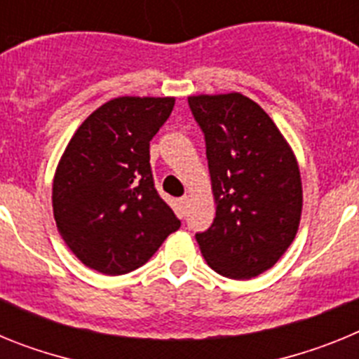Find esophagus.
Instances as JSON below:
<instances>
[{
	"label": "esophagus",
	"instance_id": "1",
	"mask_svg": "<svg viewBox=\"0 0 359 359\" xmlns=\"http://www.w3.org/2000/svg\"><path fill=\"white\" fill-rule=\"evenodd\" d=\"M180 207H182L183 214H185V212L189 210V207H190V198H189V196H183V198L180 199Z\"/></svg>",
	"mask_w": 359,
	"mask_h": 359
}]
</instances>
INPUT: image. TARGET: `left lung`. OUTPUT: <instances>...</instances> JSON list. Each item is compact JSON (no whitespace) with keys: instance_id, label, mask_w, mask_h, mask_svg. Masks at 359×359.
<instances>
[{"instance_id":"1","label":"left lung","mask_w":359,"mask_h":359,"mask_svg":"<svg viewBox=\"0 0 359 359\" xmlns=\"http://www.w3.org/2000/svg\"><path fill=\"white\" fill-rule=\"evenodd\" d=\"M205 133L215 203L212 226L196 236L224 277L252 278L277 264L300 224L302 180L293 149L269 115L243 93L189 97Z\"/></svg>"}]
</instances>
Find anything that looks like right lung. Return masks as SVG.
<instances>
[{
	"label": "right lung",
	"instance_id": "add662e5",
	"mask_svg": "<svg viewBox=\"0 0 359 359\" xmlns=\"http://www.w3.org/2000/svg\"><path fill=\"white\" fill-rule=\"evenodd\" d=\"M174 97H116L79 126L57 163V230L88 268L123 275L140 268L182 226L154 189L149 144Z\"/></svg>",
	"mask_w": 359,
	"mask_h": 359
}]
</instances>
